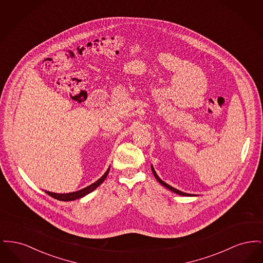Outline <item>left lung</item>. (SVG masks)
<instances>
[{
    "label": "left lung",
    "mask_w": 263,
    "mask_h": 263,
    "mask_svg": "<svg viewBox=\"0 0 263 263\" xmlns=\"http://www.w3.org/2000/svg\"><path fill=\"white\" fill-rule=\"evenodd\" d=\"M152 171H153V174L155 175V177L157 178V180L161 183V184H163V186H165L166 188H168L170 190H172V191H174L175 193H177V194H179V195H182V196H191V194H187V193H184V192H181V191H179V190H177V189H175V188L173 187V186H171V185H168V184H166L164 181H163L158 175L156 174V172H155V170H154V167L152 166Z\"/></svg>",
    "instance_id": "left-lung-1"
}]
</instances>
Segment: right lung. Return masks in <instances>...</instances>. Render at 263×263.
<instances>
[{
	"label": "right lung",
	"instance_id": "add662e5",
	"mask_svg": "<svg viewBox=\"0 0 263 263\" xmlns=\"http://www.w3.org/2000/svg\"><path fill=\"white\" fill-rule=\"evenodd\" d=\"M108 173H109V168L107 170V172H106L104 175H102V176L100 177V179H99L98 181H96L95 183L90 184V185L88 186V187L83 188V189H81V190H79V191H76V192H72V193H67V194L53 193V192H49V191H45V192H46V193H47L49 196L53 197V198H55V199H57V200H76V199H79V198H81V197H83V196L87 195V194H88L89 192H91L92 190H95V189L98 187V186H100V184H101V183L104 181V179L106 178V176H107V175H108Z\"/></svg>",
	"mask_w": 263,
	"mask_h": 263
}]
</instances>
